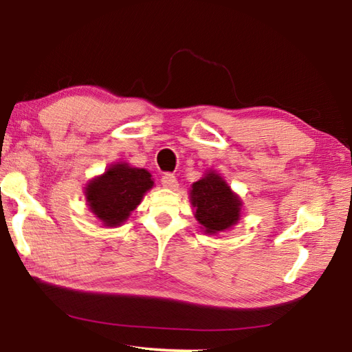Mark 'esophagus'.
Wrapping results in <instances>:
<instances>
[{
  "label": "esophagus",
  "mask_w": 352,
  "mask_h": 352,
  "mask_svg": "<svg viewBox=\"0 0 352 352\" xmlns=\"http://www.w3.org/2000/svg\"><path fill=\"white\" fill-rule=\"evenodd\" d=\"M162 184L166 189H177L178 182L174 174H164L162 177Z\"/></svg>",
  "instance_id": "obj_1"
}]
</instances>
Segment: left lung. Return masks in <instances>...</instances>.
<instances>
[{"label":"left lung","instance_id":"obj_1","mask_svg":"<svg viewBox=\"0 0 352 352\" xmlns=\"http://www.w3.org/2000/svg\"><path fill=\"white\" fill-rule=\"evenodd\" d=\"M190 204L195 208V219L208 234L228 230L241 219V199L212 170L192 184Z\"/></svg>","mask_w":352,"mask_h":352}]
</instances>
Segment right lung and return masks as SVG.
Instances as JSON below:
<instances>
[{
    "mask_svg": "<svg viewBox=\"0 0 352 352\" xmlns=\"http://www.w3.org/2000/svg\"><path fill=\"white\" fill-rule=\"evenodd\" d=\"M152 186L148 170L118 163L87 184L85 197L100 222L105 226H118L126 222Z\"/></svg>",
    "mask_w": 352,
    "mask_h": 352,
    "instance_id": "1",
    "label": "right lung"
}]
</instances>
